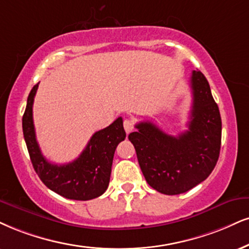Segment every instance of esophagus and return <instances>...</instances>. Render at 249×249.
Here are the masks:
<instances>
[{"label": "esophagus", "instance_id": "34e87169", "mask_svg": "<svg viewBox=\"0 0 249 249\" xmlns=\"http://www.w3.org/2000/svg\"><path fill=\"white\" fill-rule=\"evenodd\" d=\"M124 127L125 133L129 134V133H131V131L134 130V122L131 121V120H129V119H125L124 121Z\"/></svg>", "mask_w": 249, "mask_h": 249}]
</instances>
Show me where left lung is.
Instances as JSON below:
<instances>
[{"label":"left lung","mask_w":249,"mask_h":249,"mask_svg":"<svg viewBox=\"0 0 249 249\" xmlns=\"http://www.w3.org/2000/svg\"><path fill=\"white\" fill-rule=\"evenodd\" d=\"M190 88L188 130L171 136L151 121H143L128 136L146 182L165 195L182 194L197 186L210 176L219 157L222 119L209 83L203 73L194 70Z\"/></svg>","instance_id":"left-lung-1"}]
</instances>
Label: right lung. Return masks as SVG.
Wrapping results in <instances>:
<instances>
[{
    "instance_id": "right-lung-1",
    "label": "right lung",
    "mask_w": 249,
    "mask_h": 249,
    "mask_svg": "<svg viewBox=\"0 0 249 249\" xmlns=\"http://www.w3.org/2000/svg\"><path fill=\"white\" fill-rule=\"evenodd\" d=\"M38 85L31 90L23 115V134L33 168L48 188L63 197L89 201L103 195L109 183L116 146L125 139L122 118L92 135L77 159L56 165L42 156L36 139L32 107Z\"/></svg>"
}]
</instances>
